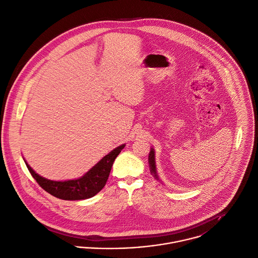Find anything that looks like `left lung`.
I'll return each mask as SVG.
<instances>
[{
    "instance_id": "left-lung-1",
    "label": "left lung",
    "mask_w": 258,
    "mask_h": 258,
    "mask_svg": "<svg viewBox=\"0 0 258 258\" xmlns=\"http://www.w3.org/2000/svg\"><path fill=\"white\" fill-rule=\"evenodd\" d=\"M148 163H149V170L151 175H153L154 178H156L158 181H160L157 169H156V164H155V151L153 148H150V152L148 155ZM162 183V182H161Z\"/></svg>"
}]
</instances>
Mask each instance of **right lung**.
Listing matches in <instances>:
<instances>
[{"mask_svg":"<svg viewBox=\"0 0 258 258\" xmlns=\"http://www.w3.org/2000/svg\"><path fill=\"white\" fill-rule=\"evenodd\" d=\"M126 144L114 148L83 176L69 180H51L36 173L24 159L26 166L38 184L55 198L68 201L86 200L97 195L106 184L114 160Z\"/></svg>","mask_w":258,"mask_h":258,"instance_id":"obj_1","label":"right lung"}]
</instances>
